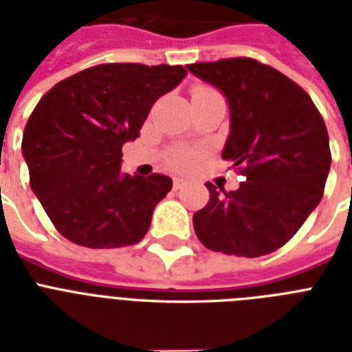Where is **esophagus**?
Masks as SVG:
<instances>
[{
	"label": "esophagus",
	"instance_id": "obj_1",
	"mask_svg": "<svg viewBox=\"0 0 352 352\" xmlns=\"http://www.w3.org/2000/svg\"><path fill=\"white\" fill-rule=\"evenodd\" d=\"M182 186H186V179H181V177L173 179V190H181Z\"/></svg>",
	"mask_w": 352,
	"mask_h": 352
}]
</instances>
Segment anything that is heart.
Returning <instances> with one entry per match:
<instances>
[{
  "label": "heart",
  "mask_w": 352,
  "mask_h": 352,
  "mask_svg": "<svg viewBox=\"0 0 352 352\" xmlns=\"http://www.w3.org/2000/svg\"><path fill=\"white\" fill-rule=\"evenodd\" d=\"M208 93H215V91L212 89V87H206V85H195L192 91V100L193 98H197V96L208 95ZM195 159H197V153H195V151H192V149L179 148L170 151L166 162H168V166L173 168V170L182 171V170H188V168H192Z\"/></svg>",
  "instance_id": "heart-1"
}]
</instances>
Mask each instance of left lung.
Instances as JSON below:
<instances>
[{
	"mask_svg": "<svg viewBox=\"0 0 352 352\" xmlns=\"http://www.w3.org/2000/svg\"><path fill=\"white\" fill-rule=\"evenodd\" d=\"M188 71L226 96L223 159L246 179L235 192L206 184L210 201L193 215L195 234L214 252L267 256L292 239L322 201L331 170L325 122L300 85L254 58L192 63Z\"/></svg>",
	"mask_w": 352,
	"mask_h": 352,
	"instance_id": "obj_1",
	"label": "left lung"
}]
</instances>
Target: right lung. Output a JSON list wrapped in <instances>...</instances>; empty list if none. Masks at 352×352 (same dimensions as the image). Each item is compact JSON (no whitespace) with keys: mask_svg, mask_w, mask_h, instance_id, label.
<instances>
[{"mask_svg":"<svg viewBox=\"0 0 352 352\" xmlns=\"http://www.w3.org/2000/svg\"><path fill=\"white\" fill-rule=\"evenodd\" d=\"M184 76L182 65L102 63L41 96L21 151L30 188L65 239L120 248L146 235L171 179L122 173V146L140 137L151 106Z\"/></svg>","mask_w":352,"mask_h":352,"instance_id":"1","label":"right lung"}]
</instances>
